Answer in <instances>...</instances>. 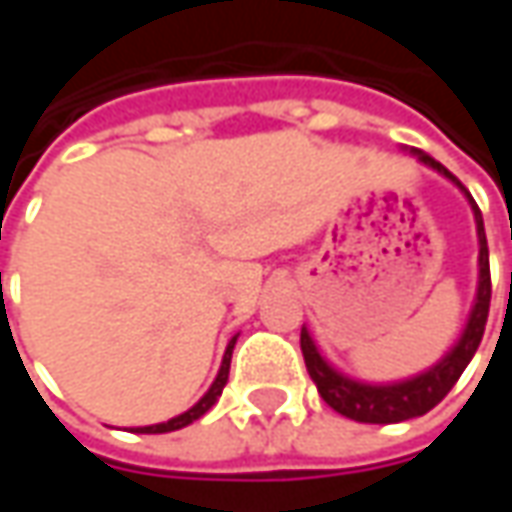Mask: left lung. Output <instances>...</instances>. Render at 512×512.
<instances>
[{"mask_svg":"<svg viewBox=\"0 0 512 512\" xmlns=\"http://www.w3.org/2000/svg\"><path fill=\"white\" fill-rule=\"evenodd\" d=\"M419 159H422L424 165L444 173L447 179H453L464 190L462 182L444 165H439L436 159H430L424 153ZM470 205H473V213H476V230H479V293H476V307L470 313V322L464 327L462 339L436 367H430L427 373L410 379V382L359 384L353 382V379H344L342 373H336L319 356V350H316L313 339L307 336V330H302V356H305L307 373H310V379L319 387V396L336 413L364 424H396L404 422V419H416V416H424L427 410H433L453 390V384L459 382L464 367L470 364L473 353L482 344L487 313H490V290H493V285H490V259H487V236H484L482 210H479V205L473 199H470Z\"/></svg>","mask_w":512,"mask_h":512,"instance_id":"8db88e82","label":"left lung"}]
</instances>
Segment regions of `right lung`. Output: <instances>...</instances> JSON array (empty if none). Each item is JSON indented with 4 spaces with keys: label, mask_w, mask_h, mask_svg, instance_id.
I'll use <instances>...</instances> for the list:
<instances>
[{
    "label": "right lung",
    "mask_w": 512,
    "mask_h": 512,
    "mask_svg": "<svg viewBox=\"0 0 512 512\" xmlns=\"http://www.w3.org/2000/svg\"><path fill=\"white\" fill-rule=\"evenodd\" d=\"M233 344H236V339L227 344L225 350V359H222V367H219V376H216V382L210 384V390H207L205 396L199 399V402L193 404L187 413H182V416H176V419H170V422L165 424H150V427H136V433H170V430H182V427H187L190 422H196V419H202L207 410L216 404V399L222 396V390H225L227 384V373H230V356H233Z\"/></svg>",
    "instance_id": "right-lung-1"
}]
</instances>
